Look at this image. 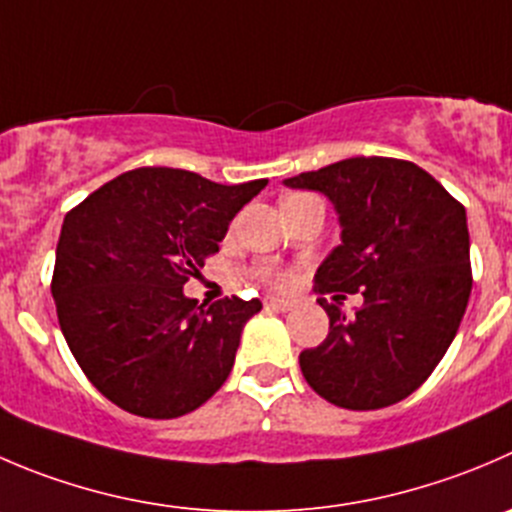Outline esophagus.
Instances as JSON below:
<instances>
[{
	"mask_svg": "<svg viewBox=\"0 0 512 512\" xmlns=\"http://www.w3.org/2000/svg\"><path fill=\"white\" fill-rule=\"evenodd\" d=\"M265 305H267V307H275V310L287 312V310H292V307H295V302L285 300V297H267Z\"/></svg>",
	"mask_w": 512,
	"mask_h": 512,
	"instance_id": "34e87169",
	"label": "esophagus"
}]
</instances>
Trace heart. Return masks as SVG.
<instances>
[{
	"label": "heart",
	"instance_id": "heart-1",
	"mask_svg": "<svg viewBox=\"0 0 512 512\" xmlns=\"http://www.w3.org/2000/svg\"><path fill=\"white\" fill-rule=\"evenodd\" d=\"M295 197H302V195H295ZM270 277H272V280H275V282H280V285H285V282L290 280V277H287L285 272H270Z\"/></svg>",
	"mask_w": 512,
	"mask_h": 512
}]
</instances>
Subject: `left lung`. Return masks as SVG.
Here are the masks:
<instances>
[{"label":"left lung","mask_w":512,"mask_h":512,"mask_svg":"<svg viewBox=\"0 0 512 512\" xmlns=\"http://www.w3.org/2000/svg\"><path fill=\"white\" fill-rule=\"evenodd\" d=\"M285 185L322 192L342 227L315 275L330 332L300 352L307 385L347 410L400 403L443 360L468 307L465 207L423 167L393 157H350ZM357 291L366 302L345 316L339 300Z\"/></svg>","instance_id":"obj_1"}]
</instances>
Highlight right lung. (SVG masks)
I'll use <instances>...</instances> for the list:
<instances>
[{
  "label": "right lung",
  "instance_id": "1",
  "mask_svg": "<svg viewBox=\"0 0 512 512\" xmlns=\"http://www.w3.org/2000/svg\"><path fill=\"white\" fill-rule=\"evenodd\" d=\"M265 185L140 167L67 212L52 275L59 327L89 382L117 408L170 420L222 388L262 302L232 295L207 307L182 287Z\"/></svg>",
  "mask_w": 512,
  "mask_h": 512
}]
</instances>
